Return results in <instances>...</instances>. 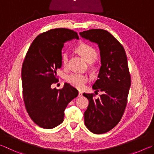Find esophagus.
I'll return each instance as SVG.
<instances>
[{
	"instance_id": "esophagus-1",
	"label": "esophagus",
	"mask_w": 154,
	"mask_h": 154,
	"mask_svg": "<svg viewBox=\"0 0 154 154\" xmlns=\"http://www.w3.org/2000/svg\"><path fill=\"white\" fill-rule=\"evenodd\" d=\"M83 96V93L82 91H79V94H78V97H82Z\"/></svg>"
}]
</instances>
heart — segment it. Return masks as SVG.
Returning <instances> with one entry per match:
<instances>
[{
    "mask_svg": "<svg viewBox=\"0 0 154 154\" xmlns=\"http://www.w3.org/2000/svg\"><path fill=\"white\" fill-rule=\"evenodd\" d=\"M77 51L82 57L89 63H92L97 57V52L93 46L88 44H82L77 48ZM69 53L65 51L62 54V63L63 65L66 66L68 65ZM66 82L70 85L77 89H83L88 83L89 78L86 75H83L77 72H72L66 75Z\"/></svg>",
    "mask_w": 154,
    "mask_h": 154,
    "instance_id": "obj_1",
    "label": "heart"
}]
</instances>
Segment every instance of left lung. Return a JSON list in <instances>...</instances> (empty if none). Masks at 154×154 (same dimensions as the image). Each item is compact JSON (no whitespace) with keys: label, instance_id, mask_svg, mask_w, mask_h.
<instances>
[{"label":"left lung","instance_id":"8db88e82","mask_svg":"<svg viewBox=\"0 0 154 154\" xmlns=\"http://www.w3.org/2000/svg\"><path fill=\"white\" fill-rule=\"evenodd\" d=\"M80 35L96 43L100 50L102 66L92 88L103 94L97 99L94 94L83 95L89 100L84 112L86 127L93 133L103 134L119 123L127 106L131 87L127 55L122 44L106 30L92 29Z\"/></svg>","mask_w":154,"mask_h":154}]
</instances>
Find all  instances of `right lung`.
<instances>
[{
  "mask_svg": "<svg viewBox=\"0 0 154 154\" xmlns=\"http://www.w3.org/2000/svg\"><path fill=\"white\" fill-rule=\"evenodd\" d=\"M79 39L77 33L66 28L52 29L33 41L22 65L21 79L25 106L32 121L50 129L61 124L69 103L78 91L66 83L52 89L58 82L57 71L62 66V49L66 41Z\"/></svg>",
  "mask_w": 154,
  "mask_h": 154,
  "instance_id": "obj_1",
  "label": "right lung"
}]
</instances>
